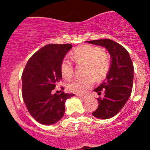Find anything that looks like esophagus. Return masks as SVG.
Listing matches in <instances>:
<instances>
[{
    "instance_id": "1",
    "label": "esophagus",
    "mask_w": 150,
    "mask_h": 150,
    "mask_svg": "<svg viewBox=\"0 0 150 150\" xmlns=\"http://www.w3.org/2000/svg\"><path fill=\"white\" fill-rule=\"evenodd\" d=\"M77 96H78V97L81 98V99H87V96H85V95H83V94H77Z\"/></svg>"
}]
</instances>
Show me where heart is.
Instances as JSON below:
<instances>
[{
  "label": "heart",
  "instance_id": "1",
  "mask_svg": "<svg viewBox=\"0 0 150 150\" xmlns=\"http://www.w3.org/2000/svg\"><path fill=\"white\" fill-rule=\"evenodd\" d=\"M70 58L75 64H83L85 67L84 78H77L67 85L69 91L75 93H85L96 81L104 79L110 68L111 60L108 53L99 47L83 45L73 50ZM60 70L66 80L74 75V66L69 59H64L60 64Z\"/></svg>",
  "mask_w": 150,
  "mask_h": 150
}]
</instances>
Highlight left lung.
I'll return each instance as SVG.
<instances>
[{
  "label": "left lung",
  "instance_id": "left-lung-1",
  "mask_svg": "<svg viewBox=\"0 0 150 150\" xmlns=\"http://www.w3.org/2000/svg\"><path fill=\"white\" fill-rule=\"evenodd\" d=\"M91 44L104 46L111 57V66L106 79L94 91L104 97L97 98V109L93 112L94 117L108 119L121 110L131 94L134 81V64L128 51L120 44L110 39L89 40Z\"/></svg>",
  "mask_w": 150,
  "mask_h": 150
}]
</instances>
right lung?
<instances>
[{
  "label": "right lung",
  "mask_w": 150,
  "mask_h": 150,
  "mask_svg": "<svg viewBox=\"0 0 150 150\" xmlns=\"http://www.w3.org/2000/svg\"><path fill=\"white\" fill-rule=\"evenodd\" d=\"M72 47L69 43L43 47L29 59L22 72L24 102L32 117L40 124L58 122L64 114L66 100L74 96L64 92L53 94V90L62 79L60 64Z\"/></svg>",
  "instance_id": "1"
}]
</instances>
